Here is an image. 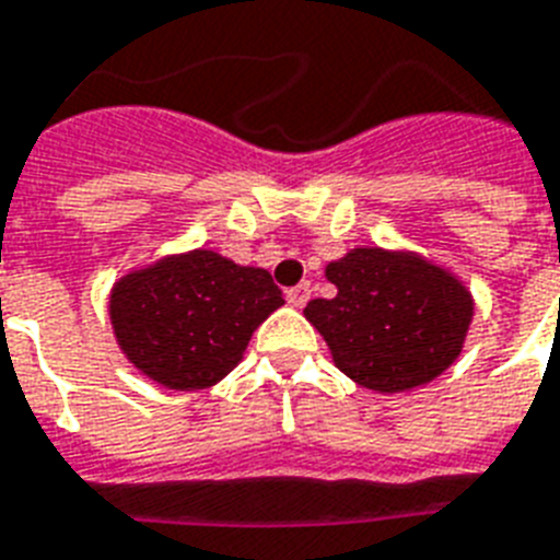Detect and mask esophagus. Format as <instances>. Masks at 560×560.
<instances>
[{
	"instance_id": "esophagus-1",
	"label": "esophagus",
	"mask_w": 560,
	"mask_h": 560,
	"mask_svg": "<svg viewBox=\"0 0 560 560\" xmlns=\"http://www.w3.org/2000/svg\"><path fill=\"white\" fill-rule=\"evenodd\" d=\"M307 299H311V284H307V281H302V284H295V288L288 290V302L293 304V307H304Z\"/></svg>"
}]
</instances>
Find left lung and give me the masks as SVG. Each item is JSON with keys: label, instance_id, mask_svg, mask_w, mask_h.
I'll return each instance as SVG.
<instances>
[{"label": "left lung", "instance_id": "obj_1", "mask_svg": "<svg viewBox=\"0 0 560 560\" xmlns=\"http://www.w3.org/2000/svg\"><path fill=\"white\" fill-rule=\"evenodd\" d=\"M334 299L304 316L362 388L397 394L431 383L452 365L471 322V295L452 272L420 256L359 247L327 265Z\"/></svg>", "mask_w": 560, "mask_h": 560}]
</instances>
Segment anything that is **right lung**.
Here are the masks:
<instances>
[{
    "mask_svg": "<svg viewBox=\"0 0 560 560\" xmlns=\"http://www.w3.org/2000/svg\"><path fill=\"white\" fill-rule=\"evenodd\" d=\"M281 304L267 270L195 249L129 272L108 311L135 368L166 388L198 390L238 365L253 330Z\"/></svg>",
    "mask_w": 560,
    "mask_h": 560,
    "instance_id": "obj_1",
    "label": "right lung"
}]
</instances>
